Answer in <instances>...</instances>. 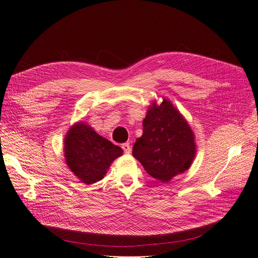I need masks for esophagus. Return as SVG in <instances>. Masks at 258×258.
Segmentation results:
<instances>
[{"instance_id":"1","label":"esophagus","mask_w":258,"mask_h":258,"mask_svg":"<svg viewBox=\"0 0 258 258\" xmlns=\"http://www.w3.org/2000/svg\"><path fill=\"white\" fill-rule=\"evenodd\" d=\"M121 148H122V151L126 153V154H130V152H131V147H130V144L129 143H123L122 145H121Z\"/></svg>"}]
</instances>
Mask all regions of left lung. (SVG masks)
I'll return each instance as SVG.
<instances>
[{"mask_svg":"<svg viewBox=\"0 0 258 258\" xmlns=\"http://www.w3.org/2000/svg\"><path fill=\"white\" fill-rule=\"evenodd\" d=\"M132 155L146 172L160 182L188 169L196 154L190 127L170 101L154 104L143 120V135L132 148Z\"/></svg>","mask_w":258,"mask_h":258,"instance_id":"obj_1","label":"left lung"}]
</instances>
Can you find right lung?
Wrapping results in <instances>:
<instances>
[{
  "label": "right lung",
  "instance_id": "obj_1",
  "mask_svg": "<svg viewBox=\"0 0 258 258\" xmlns=\"http://www.w3.org/2000/svg\"><path fill=\"white\" fill-rule=\"evenodd\" d=\"M121 154L120 147L83 122L75 123L64 139L68 166L86 184L102 179L112 161Z\"/></svg>",
  "mask_w": 258,
  "mask_h": 258
}]
</instances>
